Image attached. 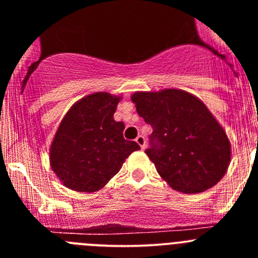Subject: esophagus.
<instances>
[{
  "mask_svg": "<svg viewBox=\"0 0 258 258\" xmlns=\"http://www.w3.org/2000/svg\"><path fill=\"white\" fill-rule=\"evenodd\" d=\"M136 142L138 143V145H140V147L142 150H145V147H146V140H145V137L143 136H138L136 138Z\"/></svg>",
  "mask_w": 258,
  "mask_h": 258,
  "instance_id": "1",
  "label": "esophagus"
}]
</instances>
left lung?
<instances>
[{
  "label": "left lung",
  "instance_id": "left-lung-1",
  "mask_svg": "<svg viewBox=\"0 0 258 258\" xmlns=\"http://www.w3.org/2000/svg\"><path fill=\"white\" fill-rule=\"evenodd\" d=\"M137 112L152 126L146 154L170 187L186 194L208 190L230 164V141L206 104L177 89L132 95Z\"/></svg>",
  "mask_w": 258,
  "mask_h": 258
}]
</instances>
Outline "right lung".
<instances>
[{
  "label": "right lung",
  "instance_id": "obj_1",
  "mask_svg": "<svg viewBox=\"0 0 258 258\" xmlns=\"http://www.w3.org/2000/svg\"><path fill=\"white\" fill-rule=\"evenodd\" d=\"M118 102L120 97L94 93L75 103L61 120L50 147V165L66 187L98 191L141 149L124 140V122L113 120Z\"/></svg>",
  "mask_w": 258,
  "mask_h": 258
}]
</instances>
